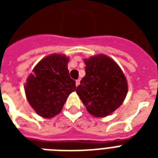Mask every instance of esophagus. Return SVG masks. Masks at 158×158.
<instances>
[{
    "instance_id": "obj_1",
    "label": "esophagus",
    "mask_w": 158,
    "mask_h": 158,
    "mask_svg": "<svg viewBox=\"0 0 158 158\" xmlns=\"http://www.w3.org/2000/svg\"><path fill=\"white\" fill-rule=\"evenodd\" d=\"M79 83H80V80H79V79H77L76 81H75V84H76V86H79Z\"/></svg>"
}]
</instances>
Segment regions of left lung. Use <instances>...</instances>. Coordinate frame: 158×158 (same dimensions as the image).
I'll list each match as a JSON object with an SVG mask.
<instances>
[{
  "instance_id": "1",
  "label": "left lung",
  "mask_w": 158,
  "mask_h": 158,
  "mask_svg": "<svg viewBox=\"0 0 158 158\" xmlns=\"http://www.w3.org/2000/svg\"><path fill=\"white\" fill-rule=\"evenodd\" d=\"M85 76L76 93L95 117H105L115 110L125 100L127 81L119 65L105 55L84 59Z\"/></svg>"
}]
</instances>
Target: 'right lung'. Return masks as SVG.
Here are the masks:
<instances>
[{
	"mask_svg": "<svg viewBox=\"0 0 158 158\" xmlns=\"http://www.w3.org/2000/svg\"><path fill=\"white\" fill-rule=\"evenodd\" d=\"M64 55L52 54L38 62L27 79L24 90L28 103L43 118L61 111L67 98L76 89L69 77Z\"/></svg>",
	"mask_w": 158,
	"mask_h": 158,
	"instance_id": "1",
	"label": "right lung"
}]
</instances>
